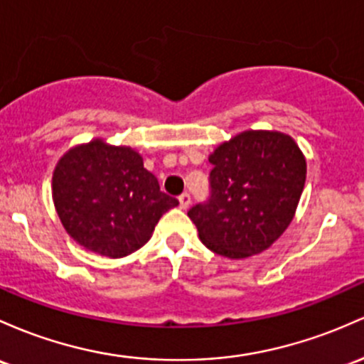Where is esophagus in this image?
<instances>
[{"mask_svg":"<svg viewBox=\"0 0 364 364\" xmlns=\"http://www.w3.org/2000/svg\"><path fill=\"white\" fill-rule=\"evenodd\" d=\"M190 203H191V198H190V195H188V193H183L181 197H179V207H181L183 210L188 209Z\"/></svg>","mask_w":364,"mask_h":364,"instance_id":"esophagus-1","label":"esophagus"}]
</instances>
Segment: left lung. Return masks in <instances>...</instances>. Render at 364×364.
Segmentation results:
<instances>
[{
	"label": "left lung",
	"mask_w": 364,
	"mask_h": 364,
	"mask_svg": "<svg viewBox=\"0 0 364 364\" xmlns=\"http://www.w3.org/2000/svg\"><path fill=\"white\" fill-rule=\"evenodd\" d=\"M210 198L188 210L213 252L245 259L269 249L292 223L306 183V157L292 136L249 129L209 155Z\"/></svg>",
	"instance_id": "obj_1"
}]
</instances>
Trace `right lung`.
I'll return each mask as SVG.
<instances>
[{
    "instance_id": "obj_1",
    "label": "right lung",
    "mask_w": 364,
    "mask_h": 364,
    "mask_svg": "<svg viewBox=\"0 0 364 364\" xmlns=\"http://www.w3.org/2000/svg\"><path fill=\"white\" fill-rule=\"evenodd\" d=\"M51 195L67 233L90 252L119 259L145 245L164 213L178 200L131 146L95 138L60 157Z\"/></svg>"
}]
</instances>
